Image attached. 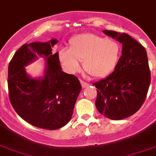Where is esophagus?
Returning a JSON list of instances; mask_svg holds the SVG:
<instances>
[{"instance_id": "esophagus-1", "label": "esophagus", "mask_w": 156, "mask_h": 156, "mask_svg": "<svg viewBox=\"0 0 156 156\" xmlns=\"http://www.w3.org/2000/svg\"><path fill=\"white\" fill-rule=\"evenodd\" d=\"M80 83H81V86H82V87L83 88H85V87H88V83H87L86 82H84V81L83 80H80Z\"/></svg>"}]
</instances>
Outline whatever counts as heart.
Returning a JSON list of instances; mask_svg holds the SVG:
<instances>
[{
	"label": "heart",
	"mask_w": 156,
	"mask_h": 156,
	"mask_svg": "<svg viewBox=\"0 0 156 156\" xmlns=\"http://www.w3.org/2000/svg\"><path fill=\"white\" fill-rule=\"evenodd\" d=\"M69 49L58 51V59L62 69L69 74L83 69L94 78L108 76L119 62L122 48L118 42L91 33L77 34L70 38Z\"/></svg>",
	"instance_id": "b5f03b06"
}]
</instances>
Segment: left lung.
Here are the masks:
<instances>
[{"instance_id":"obj_1","label":"left lung","mask_w":156,"mask_h":156,"mask_svg":"<svg viewBox=\"0 0 156 156\" xmlns=\"http://www.w3.org/2000/svg\"><path fill=\"white\" fill-rule=\"evenodd\" d=\"M107 36L122 44V56L110 76L93 83L97 90L98 111L111 120L135 114L142 106L151 82L145 48L127 34L104 30Z\"/></svg>"}]
</instances>
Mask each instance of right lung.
I'll return each mask as SVG.
<instances>
[{"label": "right lung", "mask_w": 156, "mask_h": 156, "mask_svg": "<svg viewBox=\"0 0 156 156\" xmlns=\"http://www.w3.org/2000/svg\"><path fill=\"white\" fill-rule=\"evenodd\" d=\"M58 41L34 42L23 45L9 65V99L19 116L29 124L54 130L71 120L81 84L75 76L62 71L58 52L52 47ZM45 60L44 75L30 77L25 67L38 59Z\"/></svg>", "instance_id": "1"}]
</instances>
